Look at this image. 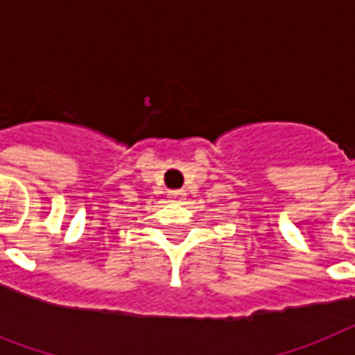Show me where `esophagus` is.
<instances>
[{
  "mask_svg": "<svg viewBox=\"0 0 355 355\" xmlns=\"http://www.w3.org/2000/svg\"><path fill=\"white\" fill-rule=\"evenodd\" d=\"M184 196H186V193H184V191H182V189L169 191V198L175 200V202H177V200H182V198H184Z\"/></svg>",
  "mask_w": 355,
  "mask_h": 355,
  "instance_id": "1",
  "label": "esophagus"
}]
</instances>
